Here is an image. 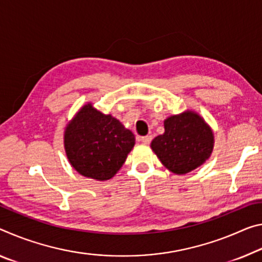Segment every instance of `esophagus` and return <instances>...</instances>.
Masks as SVG:
<instances>
[{"label": "esophagus", "instance_id": "34e87169", "mask_svg": "<svg viewBox=\"0 0 262 262\" xmlns=\"http://www.w3.org/2000/svg\"><path fill=\"white\" fill-rule=\"evenodd\" d=\"M151 140H152V136H151V135L142 136V138H141V141H142V142H143L144 144H149V143L151 142Z\"/></svg>", "mask_w": 262, "mask_h": 262}]
</instances>
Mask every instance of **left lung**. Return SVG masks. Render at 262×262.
<instances>
[{
    "label": "left lung",
    "instance_id": "left-lung-1",
    "mask_svg": "<svg viewBox=\"0 0 262 262\" xmlns=\"http://www.w3.org/2000/svg\"><path fill=\"white\" fill-rule=\"evenodd\" d=\"M213 133L202 116L192 111L164 120V133L150 147L162 164L176 175H184L202 165L213 150Z\"/></svg>",
    "mask_w": 262,
    "mask_h": 262
}]
</instances>
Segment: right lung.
<instances>
[{"instance_id": "1", "label": "right lung", "mask_w": 262, "mask_h": 262, "mask_svg": "<svg viewBox=\"0 0 262 262\" xmlns=\"http://www.w3.org/2000/svg\"><path fill=\"white\" fill-rule=\"evenodd\" d=\"M135 136L111 114L86 103L69 122L64 147L69 162L80 175L107 181L122 167Z\"/></svg>"}]
</instances>
